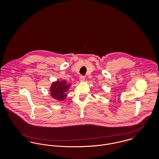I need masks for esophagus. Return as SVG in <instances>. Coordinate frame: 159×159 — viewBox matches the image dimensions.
I'll return each instance as SVG.
<instances>
[{
  "mask_svg": "<svg viewBox=\"0 0 159 159\" xmlns=\"http://www.w3.org/2000/svg\"><path fill=\"white\" fill-rule=\"evenodd\" d=\"M84 80H85V76H81L80 77V82L83 83V82L84 81Z\"/></svg>",
  "mask_w": 159,
  "mask_h": 159,
  "instance_id": "34e87169",
  "label": "esophagus"
}]
</instances>
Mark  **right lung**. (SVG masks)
Returning a JSON list of instances; mask_svg holds the SVG:
<instances>
[{
    "label": "right lung",
    "mask_w": 159,
    "mask_h": 159,
    "mask_svg": "<svg viewBox=\"0 0 159 159\" xmlns=\"http://www.w3.org/2000/svg\"><path fill=\"white\" fill-rule=\"evenodd\" d=\"M71 86V84L67 83L65 80L56 81L52 83L49 91L51 97L59 101H63L67 97L66 92L68 91Z\"/></svg>",
    "instance_id": "obj_1"
}]
</instances>
